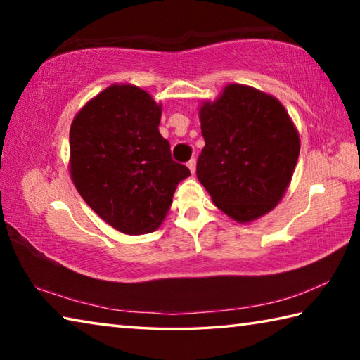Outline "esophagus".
Returning <instances> with one entry per match:
<instances>
[{
    "mask_svg": "<svg viewBox=\"0 0 360 360\" xmlns=\"http://www.w3.org/2000/svg\"><path fill=\"white\" fill-rule=\"evenodd\" d=\"M187 167H188V169H191L192 173H195V168H197V160H195V158H191V160L187 162Z\"/></svg>",
    "mask_w": 360,
    "mask_h": 360,
    "instance_id": "34e87169",
    "label": "esophagus"
}]
</instances>
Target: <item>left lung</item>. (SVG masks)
Here are the masks:
<instances>
[{"label": "left lung", "instance_id": "8db88e82", "mask_svg": "<svg viewBox=\"0 0 360 360\" xmlns=\"http://www.w3.org/2000/svg\"><path fill=\"white\" fill-rule=\"evenodd\" d=\"M205 148L197 178L219 210L238 222L275 208L288 188L300 139L276 98L231 84L200 109Z\"/></svg>", "mask_w": 360, "mask_h": 360}]
</instances>
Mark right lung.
<instances>
[{
  "mask_svg": "<svg viewBox=\"0 0 360 360\" xmlns=\"http://www.w3.org/2000/svg\"><path fill=\"white\" fill-rule=\"evenodd\" d=\"M162 108L135 85L90 100L70 130L71 178L90 208L127 235L154 231L191 172L158 131Z\"/></svg>",
  "mask_w": 360,
  "mask_h": 360,
  "instance_id": "obj_1",
  "label": "right lung"
}]
</instances>
